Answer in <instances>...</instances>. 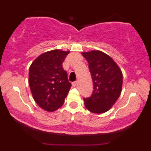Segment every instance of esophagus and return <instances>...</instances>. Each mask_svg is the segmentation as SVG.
<instances>
[{
	"instance_id": "obj_1",
	"label": "esophagus",
	"mask_w": 151,
	"mask_h": 151,
	"mask_svg": "<svg viewBox=\"0 0 151 151\" xmlns=\"http://www.w3.org/2000/svg\"><path fill=\"white\" fill-rule=\"evenodd\" d=\"M77 81H74V82H72V86H73L74 87H75V86H77Z\"/></svg>"
}]
</instances>
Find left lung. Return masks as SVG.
<instances>
[{
  "label": "left lung",
  "instance_id": "left-lung-1",
  "mask_svg": "<svg viewBox=\"0 0 151 151\" xmlns=\"http://www.w3.org/2000/svg\"><path fill=\"white\" fill-rule=\"evenodd\" d=\"M89 64L93 81L92 94L84 98L86 108L95 114L107 111L120 96L123 76L116 62L106 54L98 50L82 52Z\"/></svg>",
  "mask_w": 151,
  "mask_h": 151
}]
</instances>
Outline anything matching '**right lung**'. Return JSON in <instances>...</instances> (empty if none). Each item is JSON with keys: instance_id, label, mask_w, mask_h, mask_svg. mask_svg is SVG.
<instances>
[{"instance_id": "obj_1", "label": "right lung", "mask_w": 151, "mask_h": 151, "mask_svg": "<svg viewBox=\"0 0 151 151\" xmlns=\"http://www.w3.org/2000/svg\"><path fill=\"white\" fill-rule=\"evenodd\" d=\"M70 52L55 50L40 55L30 65L29 85L40 107L54 111L63 105L71 83L62 63Z\"/></svg>"}]
</instances>
